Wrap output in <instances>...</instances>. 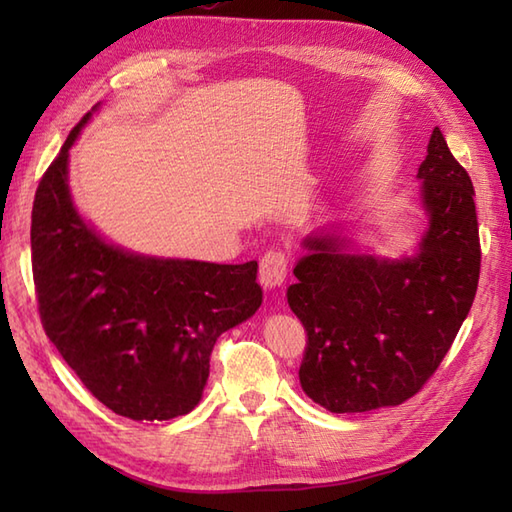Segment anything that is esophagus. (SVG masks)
Segmentation results:
<instances>
[{"instance_id": "1", "label": "esophagus", "mask_w": 512, "mask_h": 512, "mask_svg": "<svg viewBox=\"0 0 512 512\" xmlns=\"http://www.w3.org/2000/svg\"><path fill=\"white\" fill-rule=\"evenodd\" d=\"M288 275V255L284 250H268L259 259V281L264 288H277Z\"/></svg>"}]
</instances>
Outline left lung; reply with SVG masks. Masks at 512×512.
I'll list each match as a JSON object with an SVG mask.
<instances>
[{
	"mask_svg": "<svg viewBox=\"0 0 512 512\" xmlns=\"http://www.w3.org/2000/svg\"><path fill=\"white\" fill-rule=\"evenodd\" d=\"M429 228L416 257L345 253V239L308 237L290 310L306 328L299 380L332 413L394 407L440 367L480 281V228L469 173L440 127L418 169Z\"/></svg>",
	"mask_w": 512,
	"mask_h": 512,
	"instance_id": "1",
	"label": "left lung"
}]
</instances>
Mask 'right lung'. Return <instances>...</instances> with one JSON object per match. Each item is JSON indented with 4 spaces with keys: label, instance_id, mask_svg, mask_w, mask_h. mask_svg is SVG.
Returning <instances> with one entry per match:
<instances>
[{
    "label": "right lung",
    "instance_id": "1",
    "mask_svg": "<svg viewBox=\"0 0 512 512\" xmlns=\"http://www.w3.org/2000/svg\"><path fill=\"white\" fill-rule=\"evenodd\" d=\"M43 173L32 204V277L41 325L81 383L132 420H171L202 398L220 334L262 306L257 262L143 257L110 246L76 213L70 147Z\"/></svg>",
    "mask_w": 512,
    "mask_h": 512
}]
</instances>
